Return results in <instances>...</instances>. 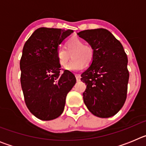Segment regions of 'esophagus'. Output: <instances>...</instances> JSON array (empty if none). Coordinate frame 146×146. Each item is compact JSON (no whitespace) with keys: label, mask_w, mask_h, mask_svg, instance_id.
<instances>
[{"label":"esophagus","mask_w":146,"mask_h":146,"mask_svg":"<svg viewBox=\"0 0 146 146\" xmlns=\"http://www.w3.org/2000/svg\"><path fill=\"white\" fill-rule=\"evenodd\" d=\"M75 77H76V80H77V81H79L80 80V75L78 74H75Z\"/></svg>","instance_id":"34e87169"}]
</instances>
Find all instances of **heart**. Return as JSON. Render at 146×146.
Returning a JSON list of instances; mask_svg holds the SVG:
<instances>
[{
  "label": "heart",
  "mask_w": 146,
  "mask_h": 146,
  "mask_svg": "<svg viewBox=\"0 0 146 146\" xmlns=\"http://www.w3.org/2000/svg\"><path fill=\"white\" fill-rule=\"evenodd\" d=\"M72 54L73 60L66 67V69L72 72L80 71L84 64L88 65L94 57V50L89 45L85 44L84 42L77 37H73L66 42V49L58 47L56 50V58L59 65L65 67Z\"/></svg>",
  "instance_id": "b5f03b06"
}]
</instances>
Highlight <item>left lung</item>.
I'll return each instance as SVG.
<instances>
[{"mask_svg": "<svg viewBox=\"0 0 146 146\" xmlns=\"http://www.w3.org/2000/svg\"><path fill=\"white\" fill-rule=\"evenodd\" d=\"M77 35L94 50L91 66L81 74V81L87 86L82 94L85 104L96 116H113L126 99L129 77L127 55L121 42L108 30H86Z\"/></svg>", "mask_w": 146, "mask_h": 146, "instance_id": "obj_1", "label": "left lung"}]
</instances>
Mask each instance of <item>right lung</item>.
<instances>
[{
	"mask_svg": "<svg viewBox=\"0 0 146 146\" xmlns=\"http://www.w3.org/2000/svg\"><path fill=\"white\" fill-rule=\"evenodd\" d=\"M72 30L39 28L25 42L20 66L27 108L40 120L50 121L64 112L67 94L76 83L72 72L60 74L56 58L59 45Z\"/></svg>",
	"mask_w": 146,
	"mask_h": 146,
	"instance_id": "add662e5",
	"label": "right lung"
}]
</instances>
